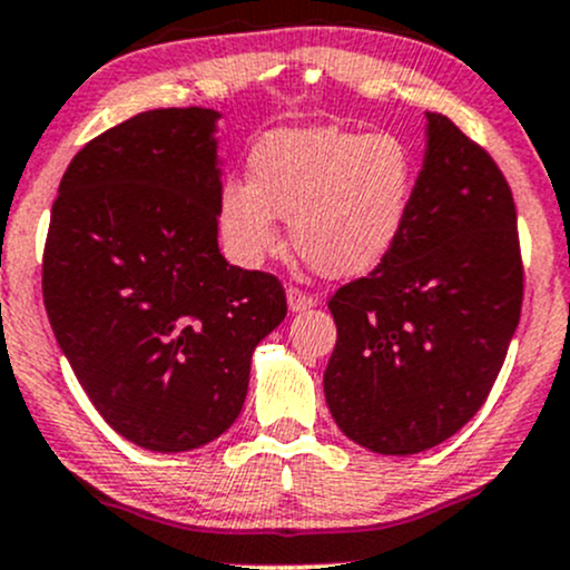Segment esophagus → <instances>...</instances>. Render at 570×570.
Instances as JSON below:
<instances>
[{
  "instance_id": "esophagus-1",
  "label": "esophagus",
  "mask_w": 570,
  "mask_h": 570,
  "mask_svg": "<svg viewBox=\"0 0 570 570\" xmlns=\"http://www.w3.org/2000/svg\"><path fill=\"white\" fill-rule=\"evenodd\" d=\"M315 304H317V296H312V293L302 291V287H296V285L287 287V307H291L293 312L309 309V307H315Z\"/></svg>"
}]
</instances>
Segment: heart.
<instances>
[{"label": "heart", "instance_id": "1", "mask_svg": "<svg viewBox=\"0 0 570 570\" xmlns=\"http://www.w3.org/2000/svg\"><path fill=\"white\" fill-rule=\"evenodd\" d=\"M247 168L249 181H225L217 204L225 253L238 266L277 253V217H291L293 247L312 268L353 277L394 247L413 204V151L394 132L274 130Z\"/></svg>", "mask_w": 570, "mask_h": 570}]
</instances>
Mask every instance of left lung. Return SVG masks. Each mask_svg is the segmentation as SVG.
Wrapping results in <instances>:
<instances>
[{
  "label": "left lung",
  "instance_id": "1",
  "mask_svg": "<svg viewBox=\"0 0 570 570\" xmlns=\"http://www.w3.org/2000/svg\"><path fill=\"white\" fill-rule=\"evenodd\" d=\"M405 228L366 277L328 298L336 345L323 391L364 449L405 456L487 402L519 326L524 266L503 170L443 114H426Z\"/></svg>",
  "mask_w": 570,
  "mask_h": 570
}]
</instances>
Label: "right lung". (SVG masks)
Here are the masks:
<instances>
[{
	"instance_id": "1",
	"label": "right lung",
	"mask_w": 570,
	"mask_h": 570,
	"mask_svg": "<svg viewBox=\"0 0 570 570\" xmlns=\"http://www.w3.org/2000/svg\"><path fill=\"white\" fill-rule=\"evenodd\" d=\"M212 108H157L67 165L42 253V302L78 383L140 449L206 445L238 419L258 342L287 315L274 274L217 247Z\"/></svg>"
}]
</instances>
